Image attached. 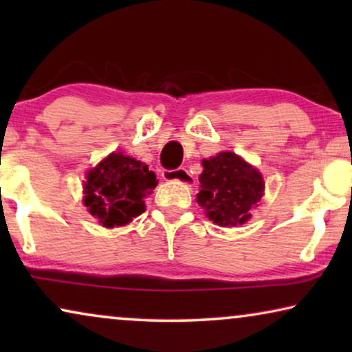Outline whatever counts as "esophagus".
<instances>
[{
    "label": "esophagus",
    "instance_id": "1",
    "mask_svg": "<svg viewBox=\"0 0 352 352\" xmlns=\"http://www.w3.org/2000/svg\"><path fill=\"white\" fill-rule=\"evenodd\" d=\"M162 177L165 181H179L182 184H190V173L186 168H176V170H163Z\"/></svg>",
    "mask_w": 352,
    "mask_h": 352
}]
</instances>
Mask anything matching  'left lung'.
Returning a JSON list of instances; mask_svg holds the SVG:
<instances>
[{
  "instance_id": "obj_1",
  "label": "left lung",
  "mask_w": 352,
  "mask_h": 352,
  "mask_svg": "<svg viewBox=\"0 0 352 352\" xmlns=\"http://www.w3.org/2000/svg\"><path fill=\"white\" fill-rule=\"evenodd\" d=\"M197 201L206 216L223 228H234L252 218L261 200L264 182L258 170L232 152H221L201 162Z\"/></svg>"
}]
</instances>
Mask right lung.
<instances>
[{"label": "right lung", "instance_id": "right-lung-1", "mask_svg": "<svg viewBox=\"0 0 352 352\" xmlns=\"http://www.w3.org/2000/svg\"><path fill=\"white\" fill-rule=\"evenodd\" d=\"M155 173L147 165L110 153L86 176L85 205L105 228L128 224L146 208L144 197L155 189Z\"/></svg>", "mask_w": 352, "mask_h": 352}]
</instances>
